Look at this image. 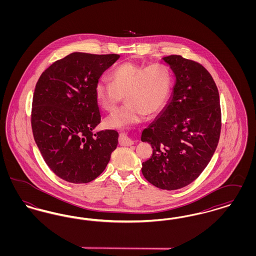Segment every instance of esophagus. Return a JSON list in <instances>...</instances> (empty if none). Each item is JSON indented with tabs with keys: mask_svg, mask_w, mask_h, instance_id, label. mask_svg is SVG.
I'll use <instances>...</instances> for the list:
<instances>
[{
	"mask_svg": "<svg viewBox=\"0 0 256 256\" xmlns=\"http://www.w3.org/2000/svg\"><path fill=\"white\" fill-rule=\"evenodd\" d=\"M136 141L134 140L132 137H130L128 136L126 134H122L121 135V143L124 146H130V145H134Z\"/></svg>",
	"mask_w": 256,
	"mask_h": 256,
	"instance_id": "1",
	"label": "esophagus"
}]
</instances>
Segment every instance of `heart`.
<instances>
[{
    "label": "heart",
    "mask_w": 256,
    "mask_h": 256,
    "mask_svg": "<svg viewBox=\"0 0 256 256\" xmlns=\"http://www.w3.org/2000/svg\"><path fill=\"white\" fill-rule=\"evenodd\" d=\"M111 82L100 78L95 86L98 104L106 111H113L124 96L126 106L106 120L111 128H126L154 117L163 108L170 92V76L161 64L141 66L122 63L110 72Z\"/></svg>",
    "instance_id": "b5f03b06"
}]
</instances>
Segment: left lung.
<instances>
[{
    "label": "left lung",
    "mask_w": 256,
    "mask_h": 256,
    "mask_svg": "<svg viewBox=\"0 0 256 256\" xmlns=\"http://www.w3.org/2000/svg\"><path fill=\"white\" fill-rule=\"evenodd\" d=\"M174 78L172 95L141 134L152 146L142 174L163 190L193 182L206 169L219 142L220 108L218 88L206 69L180 56L161 58Z\"/></svg>",
    "instance_id": "obj_1"
}]
</instances>
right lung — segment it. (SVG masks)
<instances>
[{"label":"right lung","instance_id":"add662e5","mask_svg":"<svg viewBox=\"0 0 256 256\" xmlns=\"http://www.w3.org/2000/svg\"><path fill=\"white\" fill-rule=\"evenodd\" d=\"M119 58V54L72 52L52 63L37 82L34 137L50 169L68 182L94 180L118 146L116 130H94L100 122L95 86Z\"/></svg>","mask_w":256,"mask_h":256}]
</instances>
